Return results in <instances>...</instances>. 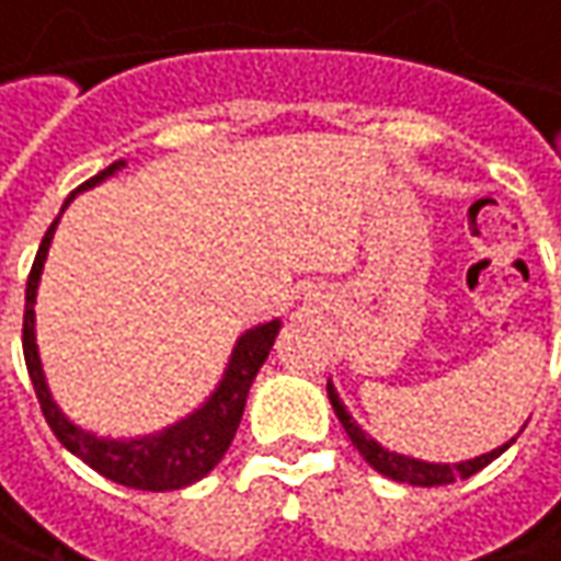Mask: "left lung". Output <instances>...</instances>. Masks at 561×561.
<instances>
[{
	"label": "left lung",
	"instance_id": "obj_1",
	"mask_svg": "<svg viewBox=\"0 0 561 561\" xmlns=\"http://www.w3.org/2000/svg\"><path fill=\"white\" fill-rule=\"evenodd\" d=\"M325 391H329V400H332V410L335 415L341 419V425H344V432L351 437V444L357 447L363 459L376 469V472L388 474V478H394V481H403V484H415V488H437V484H454L456 478H472L474 472H481L488 462H493L496 456L503 454L510 444H503V447H496L491 454L484 456H474V459H466V462H422V459H413V456H400V454H391V450H385L381 444H376L373 437L366 435L363 428H359L357 422L351 419V413L344 410V403L339 400L335 394V388H332V381L325 385Z\"/></svg>",
	"mask_w": 561,
	"mask_h": 561
}]
</instances>
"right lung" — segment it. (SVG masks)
Returning <instances> with one entry per match:
<instances>
[{
    "instance_id": "obj_1",
    "label": "right lung",
    "mask_w": 561,
    "mask_h": 561,
    "mask_svg": "<svg viewBox=\"0 0 561 561\" xmlns=\"http://www.w3.org/2000/svg\"><path fill=\"white\" fill-rule=\"evenodd\" d=\"M121 167H124V161H114L102 173L87 180L80 188L102 183L105 176H111ZM77 192H70V198ZM70 198L65 202V207L70 204ZM65 207H61V214H65ZM55 226H58V217L49 226V232L43 236L36 261L30 266L27 307H24V359H27V373L30 381H33V391H36V400H39V410L46 415L55 437L68 447L70 454L80 456L89 469H95L99 474H105V478L124 484V488H136V491H180L185 484L204 478L220 462L222 454L229 450L232 437L239 432V422H242L251 381L257 378L263 359L270 357V347L279 335V319L263 322L257 329L244 332L239 344H236V351H232V359H229V369L222 376L220 388L210 394V400L204 403L198 413L176 422L173 428H167L161 435L136 437V440H107V437L89 435L83 428H77L68 415L55 407L49 388H46V378H43L39 354H36L33 304H36V285H39V276H43V263H46V254H49Z\"/></svg>"
}]
</instances>
